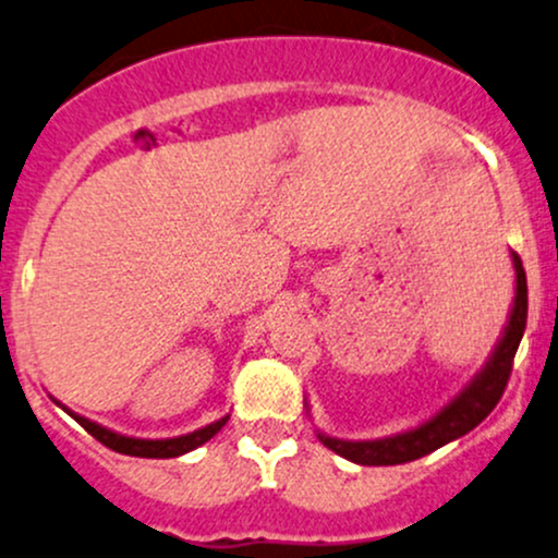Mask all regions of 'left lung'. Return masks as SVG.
I'll list each match as a JSON object with an SVG mask.
<instances>
[{
  "instance_id": "left-lung-1",
  "label": "left lung",
  "mask_w": 558,
  "mask_h": 558,
  "mask_svg": "<svg viewBox=\"0 0 558 558\" xmlns=\"http://www.w3.org/2000/svg\"><path fill=\"white\" fill-rule=\"evenodd\" d=\"M511 263H514V303H511L509 318H506L496 348L487 355L485 366L437 414L424 418L416 427L398 432V435L377 437V440H342V437H331L327 432L316 429L318 440L353 464L396 466L422 459L477 427L504 396L511 363H514L517 348L522 342L524 327H527V277H524L522 260L517 253H511Z\"/></svg>"
}]
</instances>
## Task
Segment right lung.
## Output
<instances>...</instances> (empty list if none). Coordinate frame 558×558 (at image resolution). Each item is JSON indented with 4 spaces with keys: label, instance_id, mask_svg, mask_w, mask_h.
<instances>
[{
    "label": "right lung",
    "instance_id": "obj_1",
    "mask_svg": "<svg viewBox=\"0 0 558 558\" xmlns=\"http://www.w3.org/2000/svg\"><path fill=\"white\" fill-rule=\"evenodd\" d=\"M49 398H52V396H49ZM54 403H58L68 416L76 418L81 427L89 432L92 437H97L102 446L118 450V453L140 456V459H177V456L190 453V450H195V448L203 446V442H208L210 437L218 435L223 424L229 422V414H227V416L216 418V422L205 424V427H199L195 432H186V435L162 437V440H147V437H131V435H121V432H112L108 427H102V424L92 422V418L81 416V414H76V411L68 409V405H62L60 400H54Z\"/></svg>",
    "mask_w": 558,
    "mask_h": 558
}]
</instances>
